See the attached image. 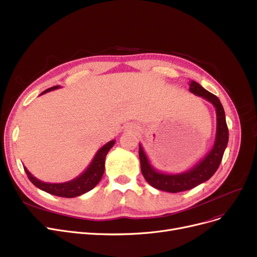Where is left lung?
<instances>
[{
	"instance_id": "left-lung-1",
	"label": "left lung",
	"mask_w": 257,
	"mask_h": 257,
	"mask_svg": "<svg viewBox=\"0 0 257 257\" xmlns=\"http://www.w3.org/2000/svg\"><path fill=\"white\" fill-rule=\"evenodd\" d=\"M189 86H190V88H189L190 92L210 102L214 106L216 111L215 141L213 147L206 154L205 158L200 160L188 171H184L182 173H165L154 168L148 156L145 153L142 145H139L141 169L145 180L155 189L170 193L190 190V189L208 181L219 167L229 140L225 110L222 108L218 97L207 91L204 87L194 81H191Z\"/></svg>"
}]
</instances>
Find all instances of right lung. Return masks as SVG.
Instances as JSON below:
<instances>
[{
  "mask_svg": "<svg viewBox=\"0 0 257 257\" xmlns=\"http://www.w3.org/2000/svg\"><path fill=\"white\" fill-rule=\"evenodd\" d=\"M61 88L60 86H54L51 88H48L47 90L43 91L40 95L45 94L49 91L55 90V89ZM115 144V141L112 140L108 142L106 145L102 148H99L96 154L94 155L93 160L91 161L90 165L87 167V169L80 174L77 177L73 178V180L69 182H65V183H60V184H51V183H45L38 180L37 177L33 176L26 167H24V170L30 180V182L38 187L41 190L45 191L49 194L52 195H57L61 197H67V198H71L75 196H80L88 191L92 190V189L98 184V182L101 181V178L104 174L105 171V159L106 155L109 152V150L113 147V145Z\"/></svg>",
  "mask_w": 257,
  "mask_h": 257,
  "instance_id": "right-lung-1",
  "label": "right lung"
}]
</instances>
